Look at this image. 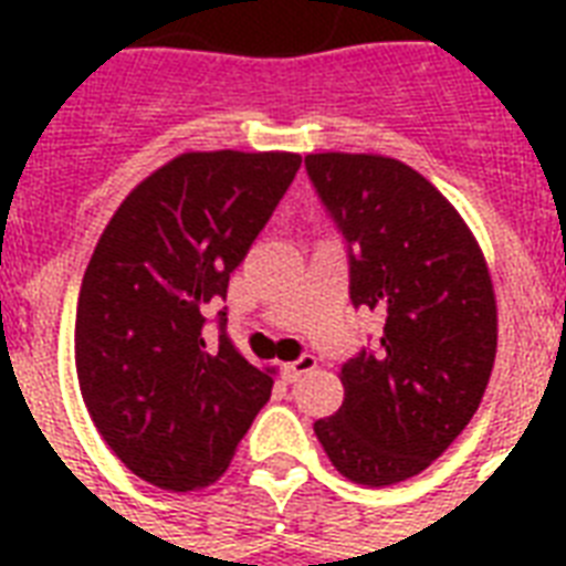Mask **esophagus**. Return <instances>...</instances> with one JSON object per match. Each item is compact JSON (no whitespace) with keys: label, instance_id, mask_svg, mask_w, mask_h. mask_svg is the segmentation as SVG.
<instances>
[{"label":"esophagus","instance_id":"1","mask_svg":"<svg viewBox=\"0 0 566 566\" xmlns=\"http://www.w3.org/2000/svg\"><path fill=\"white\" fill-rule=\"evenodd\" d=\"M317 370V358L314 355H302L296 361L284 364V381H300L302 376H308V373Z\"/></svg>","mask_w":566,"mask_h":566}]
</instances>
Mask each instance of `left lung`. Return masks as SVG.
<instances>
[{
    "instance_id": "left-lung-1",
    "label": "left lung",
    "mask_w": 566,
    "mask_h": 566,
    "mask_svg": "<svg viewBox=\"0 0 566 566\" xmlns=\"http://www.w3.org/2000/svg\"><path fill=\"white\" fill-rule=\"evenodd\" d=\"M349 243L353 305L385 317L381 349L340 367L344 405L314 422L349 482L422 473L479 411L496 358V296L479 240L429 179L385 155L305 158Z\"/></svg>"
}]
</instances>
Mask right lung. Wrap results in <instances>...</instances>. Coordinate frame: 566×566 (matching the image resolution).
<instances>
[{
  "instance_id": "add662e5",
  "label": "right lung",
  "mask_w": 566,
  "mask_h": 566,
  "mask_svg": "<svg viewBox=\"0 0 566 566\" xmlns=\"http://www.w3.org/2000/svg\"><path fill=\"white\" fill-rule=\"evenodd\" d=\"M296 153H185L123 199L93 249L75 308V373L93 426L144 482H217L273 390L205 308L291 188Z\"/></svg>"
}]
</instances>
